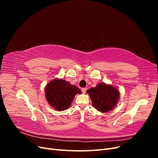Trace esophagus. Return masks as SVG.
<instances>
[{"instance_id": "obj_1", "label": "esophagus", "mask_w": 158, "mask_h": 158, "mask_svg": "<svg viewBox=\"0 0 158 158\" xmlns=\"http://www.w3.org/2000/svg\"><path fill=\"white\" fill-rule=\"evenodd\" d=\"M81 90H82V93H83V94H85V92H86V90H87V88H82V89H81Z\"/></svg>"}]
</instances>
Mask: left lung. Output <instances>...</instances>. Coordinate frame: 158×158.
Wrapping results in <instances>:
<instances>
[{"label":"left lung","instance_id":"left-lung-1","mask_svg":"<svg viewBox=\"0 0 158 158\" xmlns=\"http://www.w3.org/2000/svg\"><path fill=\"white\" fill-rule=\"evenodd\" d=\"M86 92L92 99V106L103 113L112 110L117 105L120 95L117 88L105 83L98 84L96 87L90 88Z\"/></svg>","mask_w":158,"mask_h":158}]
</instances>
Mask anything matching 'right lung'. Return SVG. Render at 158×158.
Masks as SVG:
<instances>
[{
  "label": "right lung",
  "instance_id": "obj_1",
  "mask_svg": "<svg viewBox=\"0 0 158 158\" xmlns=\"http://www.w3.org/2000/svg\"><path fill=\"white\" fill-rule=\"evenodd\" d=\"M45 97L52 107L57 111L69 108L75 95L81 94L80 89L63 79H55L46 85Z\"/></svg>",
  "mask_w": 158,
  "mask_h": 158
}]
</instances>
